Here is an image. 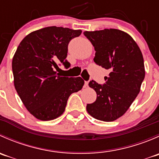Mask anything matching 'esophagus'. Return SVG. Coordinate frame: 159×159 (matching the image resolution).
Here are the masks:
<instances>
[{"instance_id":"34e87169","label":"esophagus","mask_w":159,"mask_h":159,"mask_svg":"<svg viewBox=\"0 0 159 159\" xmlns=\"http://www.w3.org/2000/svg\"><path fill=\"white\" fill-rule=\"evenodd\" d=\"M84 88H88L89 87V81H84Z\"/></svg>"}]
</instances>
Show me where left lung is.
Wrapping results in <instances>:
<instances>
[{
  "label": "left lung",
  "instance_id": "1",
  "mask_svg": "<svg viewBox=\"0 0 159 159\" xmlns=\"http://www.w3.org/2000/svg\"><path fill=\"white\" fill-rule=\"evenodd\" d=\"M84 34L95 50L94 61L110 71L104 84L94 80L89 82L97 98L86 108L96 119L115 121L127 111L140 91L145 75L142 51L122 30L110 28L84 31Z\"/></svg>",
  "mask_w": 159,
  "mask_h": 159
}]
</instances>
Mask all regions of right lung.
Returning <instances> with one entry per match:
<instances>
[{"instance_id": "right-lung-1", "label": "right lung", "mask_w": 159, "mask_h": 159, "mask_svg": "<svg viewBox=\"0 0 159 159\" xmlns=\"http://www.w3.org/2000/svg\"><path fill=\"white\" fill-rule=\"evenodd\" d=\"M81 30L51 26L31 32L21 41L12 61L14 84L28 111L41 121L61 115L72 93L82 89L81 77H64L55 70L66 60L70 40Z\"/></svg>"}]
</instances>
